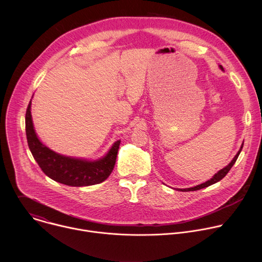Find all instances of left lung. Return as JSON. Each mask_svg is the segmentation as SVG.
Segmentation results:
<instances>
[{"label": "left lung", "instance_id": "obj_1", "mask_svg": "<svg viewBox=\"0 0 262 262\" xmlns=\"http://www.w3.org/2000/svg\"><path fill=\"white\" fill-rule=\"evenodd\" d=\"M220 67H221V69H223V66H221L220 65ZM243 146H244V144H242V147H241V149H239V151L236 154V156L234 157V159L231 161V163L228 165V166H226L225 168L224 169H222V170H220L210 180H208V181H206V182H204V183H201V184H199V185H196V186H194V188H190V189H183V190H180V191H182V192H191V191H198V190H201V189H203V188H206V186H209V185H211V184H213V183H215V182H217V181H220L221 179H223L224 177L226 176V174L230 171V169L232 168V166L235 164V162H236V160H237V158H238V156H239V154H241V151H242V149H243Z\"/></svg>", "mask_w": 262, "mask_h": 262}]
</instances>
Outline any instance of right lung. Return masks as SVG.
Returning <instances> with one entry per match:
<instances>
[{
  "label": "right lung",
  "mask_w": 262,
  "mask_h": 262,
  "mask_svg": "<svg viewBox=\"0 0 262 262\" xmlns=\"http://www.w3.org/2000/svg\"><path fill=\"white\" fill-rule=\"evenodd\" d=\"M26 135L32 156L43 173L70 186H86L104 181L114 169L120 145V141L115 142L104 158L94 162L60 156L37 138L32 122L31 101L26 112Z\"/></svg>",
  "instance_id": "1"
}]
</instances>
